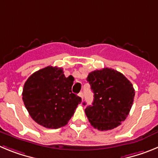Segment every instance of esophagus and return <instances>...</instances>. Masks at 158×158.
I'll use <instances>...</instances> for the list:
<instances>
[{
  "instance_id": "34e87169",
  "label": "esophagus",
  "mask_w": 158,
  "mask_h": 158,
  "mask_svg": "<svg viewBox=\"0 0 158 158\" xmlns=\"http://www.w3.org/2000/svg\"><path fill=\"white\" fill-rule=\"evenodd\" d=\"M79 96H80L81 98V100H83V97H84V94H83V93H79Z\"/></svg>"
}]
</instances>
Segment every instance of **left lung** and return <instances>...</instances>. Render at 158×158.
<instances>
[{"instance_id":"left-lung-1","label":"left lung","mask_w":158,"mask_h":158,"mask_svg":"<svg viewBox=\"0 0 158 158\" xmlns=\"http://www.w3.org/2000/svg\"><path fill=\"white\" fill-rule=\"evenodd\" d=\"M87 81L94 94L93 104L85 110L89 123L99 131L119 126L133 104L132 84L123 73L110 68L89 73ZM83 104L85 105V102Z\"/></svg>"}]
</instances>
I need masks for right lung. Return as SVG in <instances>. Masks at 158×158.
I'll use <instances>...</instances> for the list:
<instances>
[{
    "instance_id": "add662e5",
    "label": "right lung",
    "mask_w": 158,
    "mask_h": 158,
    "mask_svg": "<svg viewBox=\"0 0 158 158\" xmlns=\"http://www.w3.org/2000/svg\"><path fill=\"white\" fill-rule=\"evenodd\" d=\"M73 77L62 68L47 66L35 72L23 85V101L33 120L46 128L65 126L81 98L71 91Z\"/></svg>"
}]
</instances>
